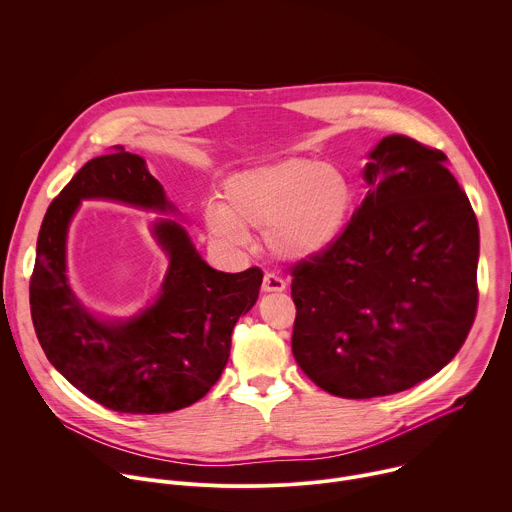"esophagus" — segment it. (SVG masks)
Returning <instances> with one entry per match:
<instances>
[{"instance_id":"esophagus-1","label":"esophagus","mask_w":512,"mask_h":512,"mask_svg":"<svg viewBox=\"0 0 512 512\" xmlns=\"http://www.w3.org/2000/svg\"><path fill=\"white\" fill-rule=\"evenodd\" d=\"M261 287H263V291H283L285 289V279L275 275V273H265Z\"/></svg>"}]
</instances>
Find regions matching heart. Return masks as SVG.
I'll return each instance as SVG.
<instances>
[{"instance_id":"1","label":"heart","mask_w":512,"mask_h":512,"mask_svg":"<svg viewBox=\"0 0 512 512\" xmlns=\"http://www.w3.org/2000/svg\"><path fill=\"white\" fill-rule=\"evenodd\" d=\"M354 206L348 176L330 164L289 158L229 176L221 202H208L212 239L241 247L247 229L263 231L267 249L283 261H310L342 235Z\"/></svg>"}]
</instances>
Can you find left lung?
<instances>
[{
	"mask_svg": "<svg viewBox=\"0 0 512 512\" xmlns=\"http://www.w3.org/2000/svg\"><path fill=\"white\" fill-rule=\"evenodd\" d=\"M446 154L383 137L369 192L336 243L291 275L300 369L344 399L393 395L440 373L478 306V221Z\"/></svg>",
	"mask_w": 512,
	"mask_h": 512,
	"instance_id": "1",
	"label": "left lung"
}]
</instances>
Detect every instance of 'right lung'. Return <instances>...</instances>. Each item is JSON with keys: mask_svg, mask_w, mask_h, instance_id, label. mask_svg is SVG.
<instances>
[{"mask_svg": "<svg viewBox=\"0 0 512 512\" xmlns=\"http://www.w3.org/2000/svg\"><path fill=\"white\" fill-rule=\"evenodd\" d=\"M83 200L176 212L145 160L121 145L72 176L46 210L30 279L32 322L46 358L72 387L119 413L156 415L196 403L221 379L233 328L255 306L263 271L212 269L182 225L158 218L152 237L168 255V271L156 302L131 318H101L66 275L68 227Z\"/></svg>", "mask_w": 512, "mask_h": 512, "instance_id": "obj_1", "label": "right lung"}]
</instances>
